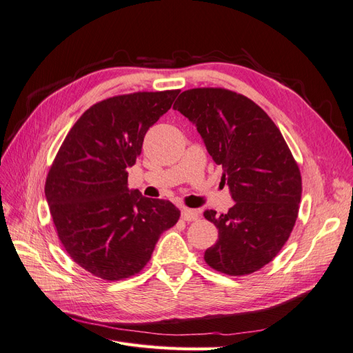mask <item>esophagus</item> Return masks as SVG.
<instances>
[{"mask_svg": "<svg viewBox=\"0 0 353 353\" xmlns=\"http://www.w3.org/2000/svg\"><path fill=\"white\" fill-rule=\"evenodd\" d=\"M181 216H183L184 221H196L199 218V212L196 209L184 208L183 212H181Z\"/></svg>", "mask_w": 353, "mask_h": 353, "instance_id": "1", "label": "esophagus"}]
</instances>
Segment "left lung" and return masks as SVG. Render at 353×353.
Here are the masks:
<instances>
[{
  "instance_id": "8db88e82",
  "label": "left lung",
  "mask_w": 353,
  "mask_h": 353,
  "mask_svg": "<svg viewBox=\"0 0 353 353\" xmlns=\"http://www.w3.org/2000/svg\"><path fill=\"white\" fill-rule=\"evenodd\" d=\"M174 109L196 125L234 200L227 213L205 212L219 234L206 263L227 275L261 270L290 237L302 197L301 170L280 130L258 104L222 88L187 90Z\"/></svg>"
}]
</instances>
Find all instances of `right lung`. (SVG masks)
Segmentation results:
<instances>
[{
	"instance_id": "obj_1",
	"label": "right lung",
	"mask_w": 353,
	"mask_h": 353,
	"mask_svg": "<svg viewBox=\"0 0 353 353\" xmlns=\"http://www.w3.org/2000/svg\"><path fill=\"white\" fill-rule=\"evenodd\" d=\"M179 90L117 95L94 104L72 126L52 162L46 197L59 239L85 271L116 281L140 272L165 230L179 219L175 205L128 188V168L144 135Z\"/></svg>"
}]
</instances>
